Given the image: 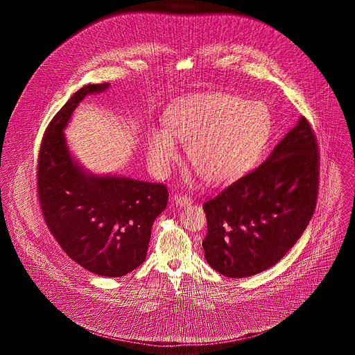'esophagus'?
I'll return each instance as SVG.
<instances>
[{
    "instance_id": "34e87169",
    "label": "esophagus",
    "mask_w": 355,
    "mask_h": 355,
    "mask_svg": "<svg viewBox=\"0 0 355 355\" xmlns=\"http://www.w3.org/2000/svg\"><path fill=\"white\" fill-rule=\"evenodd\" d=\"M174 201L178 205V206H186V205H190L193 202V200L190 197H187L186 194H175L174 196Z\"/></svg>"
}]
</instances>
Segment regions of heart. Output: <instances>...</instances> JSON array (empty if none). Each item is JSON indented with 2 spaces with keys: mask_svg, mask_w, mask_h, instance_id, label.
<instances>
[{
  "mask_svg": "<svg viewBox=\"0 0 355 355\" xmlns=\"http://www.w3.org/2000/svg\"><path fill=\"white\" fill-rule=\"evenodd\" d=\"M164 129H153L146 154L153 171L169 173L180 159L174 139L186 144L196 171L209 184L234 181L250 169L270 137L269 109L242 97L206 93L173 103L164 116Z\"/></svg>",
  "mask_w": 355,
  "mask_h": 355,
  "instance_id": "b5f03b06",
  "label": "heart"
}]
</instances>
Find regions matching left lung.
Listing matches in <instances>:
<instances>
[{"label":"left lung","mask_w":355,"mask_h":355,"mask_svg":"<svg viewBox=\"0 0 355 355\" xmlns=\"http://www.w3.org/2000/svg\"><path fill=\"white\" fill-rule=\"evenodd\" d=\"M318 184L317 135L301 117L259 168L203 203L207 263L230 278L250 277L274 266L311 220Z\"/></svg>","instance_id":"1"}]
</instances>
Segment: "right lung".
<instances>
[{"label":"right lung","instance_id":"1","mask_svg":"<svg viewBox=\"0 0 355 355\" xmlns=\"http://www.w3.org/2000/svg\"><path fill=\"white\" fill-rule=\"evenodd\" d=\"M107 87L86 85L51 119L38 153L37 196L48 229L74 262L97 275L122 277L144 263L169 193L164 184L86 174L71 158L64 129L73 110Z\"/></svg>","mask_w":355,"mask_h":355}]
</instances>
